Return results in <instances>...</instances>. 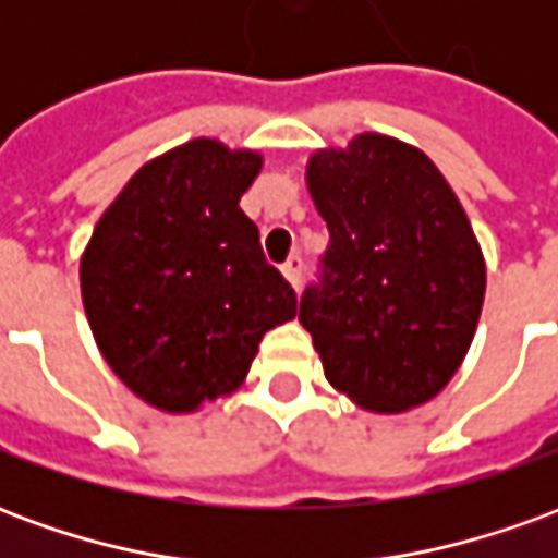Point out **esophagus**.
Returning a JSON list of instances; mask_svg holds the SVG:
<instances>
[{
  "instance_id": "esophagus-1",
  "label": "esophagus",
  "mask_w": 558,
  "mask_h": 558,
  "mask_svg": "<svg viewBox=\"0 0 558 558\" xmlns=\"http://www.w3.org/2000/svg\"><path fill=\"white\" fill-rule=\"evenodd\" d=\"M302 268H304L302 256H292V259H287L283 268H280V271H283V278L290 280L295 290H299V283H302Z\"/></svg>"
}]
</instances>
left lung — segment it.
Returning <instances> with one entry per match:
<instances>
[{"label":"left lung","instance_id":"obj_1","mask_svg":"<svg viewBox=\"0 0 558 558\" xmlns=\"http://www.w3.org/2000/svg\"><path fill=\"white\" fill-rule=\"evenodd\" d=\"M328 223L299 323L326 379L371 412H407L457 374L478 328L487 268L466 211L421 148L359 134L307 160Z\"/></svg>","mask_w":558,"mask_h":558}]
</instances>
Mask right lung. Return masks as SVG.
I'll return each instance as SVG.
<instances>
[{
	"label": "right lung",
	"instance_id": "add662e5",
	"mask_svg": "<svg viewBox=\"0 0 558 558\" xmlns=\"http://www.w3.org/2000/svg\"><path fill=\"white\" fill-rule=\"evenodd\" d=\"M263 155L196 137L143 163L80 259L98 350L140 400L194 412L242 386L295 292L268 266L239 199Z\"/></svg>",
	"mask_w": 558,
	"mask_h": 558
}]
</instances>
